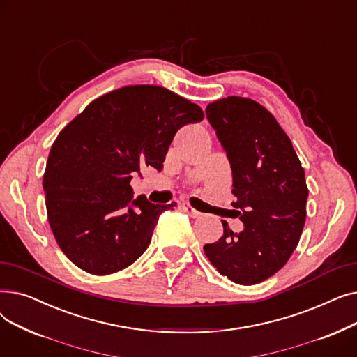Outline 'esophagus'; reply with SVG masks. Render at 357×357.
I'll use <instances>...</instances> for the list:
<instances>
[{
    "instance_id": "1",
    "label": "esophagus",
    "mask_w": 357,
    "mask_h": 357,
    "mask_svg": "<svg viewBox=\"0 0 357 357\" xmlns=\"http://www.w3.org/2000/svg\"><path fill=\"white\" fill-rule=\"evenodd\" d=\"M182 208H183V211H185V213H188V214H190L191 217H194V218L201 215V213H199V211H197L195 208H192L190 204H185V202H183V204H182Z\"/></svg>"
}]
</instances>
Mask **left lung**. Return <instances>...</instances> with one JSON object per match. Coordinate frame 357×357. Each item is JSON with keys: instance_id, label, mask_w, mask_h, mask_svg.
Masks as SVG:
<instances>
[{"instance_id": "obj_1", "label": "left lung", "mask_w": 357, "mask_h": 357, "mask_svg": "<svg viewBox=\"0 0 357 357\" xmlns=\"http://www.w3.org/2000/svg\"><path fill=\"white\" fill-rule=\"evenodd\" d=\"M207 119L233 174L234 233L222 221L218 241L204 246L217 271L240 285L261 282L282 269L301 237L308 188L289 137L259 102L227 97L207 107Z\"/></svg>"}]
</instances>
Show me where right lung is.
<instances>
[{"instance_id": "right-lung-1", "label": "right lung", "mask_w": 357, "mask_h": 357, "mask_svg": "<svg viewBox=\"0 0 357 357\" xmlns=\"http://www.w3.org/2000/svg\"><path fill=\"white\" fill-rule=\"evenodd\" d=\"M204 119L202 109L156 85H133L93 100L54 140L43 190L50 229L82 271L109 275L136 261L159 215L176 202L133 199L140 169L162 171L176 131Z\"/></svg>"}]
</instances>
